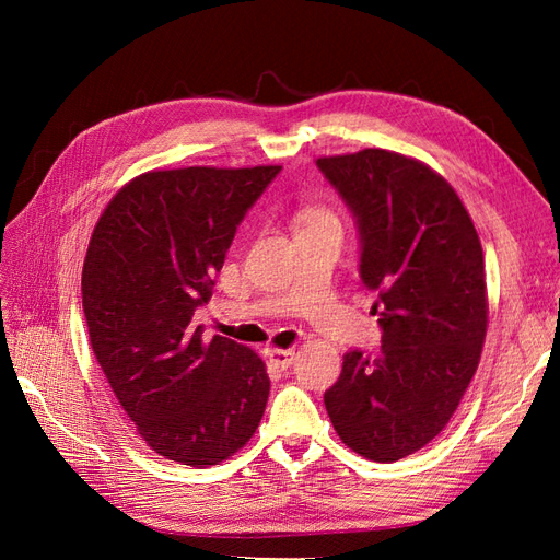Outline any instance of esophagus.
Here are the masks:
<instances>
[{"label":"esophagus","mask_w":560,"mask_h":560,"mask_svg":"<svg viewBox=\"0 0 560 560\" xmlns=\"http://www.w3.org/2000/svg\"><path fill=\"white\" fill-rule=\"evenodd\" d=\"M270 354V362H273L276 366H280V369H287V366H292V362H294V358H296V352L292 350V348H273L268 352Z\"/></svg>","instance_id":"34e87169"}]
</instances>
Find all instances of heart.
I'll return each instance as SVG.
<instances>
[{"mask_svg":"<svg viewBox=\"0 0 560 560\" xmlns=\"http://www.w3.org/2000/svg\"><path fill=\"white\" fill-rule=\"evenodd\" d=\"M319 217H325V214H317V212H315V214H311V219H319Z\"/></svg>","mask_w":560,"mask_h":560,"instance_id":"b5f03b06","label":"heart"}]
</instances>
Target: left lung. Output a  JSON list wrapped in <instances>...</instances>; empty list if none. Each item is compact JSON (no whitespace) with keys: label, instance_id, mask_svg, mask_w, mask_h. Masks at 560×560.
Returning a JSON list of instances; mask_svg holds the SVG:
<instances>
[{"label":"left lung","instance_id":"8db88e82","mask_svg":"<svg viewBox=\"0 0 560 560\" xmlns=\"http://www.w3.org/2000/svg\"><path fill=\"white\" fill-rule=\"evenodd\" d=\"M360 235V278L376 292L381 352L350 350L325 393L343 444L395 463L446 428L479 366L488 301L483 249L453 186L395 151L315 161Z\"/></svg>","mask_w":560,"mask_h":560}]
</instances>
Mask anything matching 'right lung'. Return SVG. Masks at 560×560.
<instances>
[{"instance_id": "obj_1", "label": "right lung", "mask_w": 560, "mask_h": 560, "mask_svg": "<svg viewBox=\"0 0 560 560\" xmlns=\"http://www.w3.org/2000/svg\"><path fill=\"white\" fill-rule=\"evenodd\" d=\"M280 165L179 167L135 177L100 217L83 261L91 346L118 404L167 460L206 467L259 428L270 381L249 348L202 341L194 313L247 210Z\"/></svg>"}]
</instances>
